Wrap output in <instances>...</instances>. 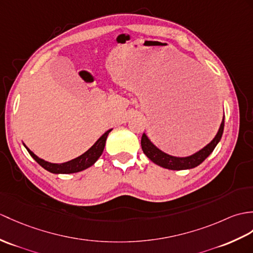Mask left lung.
Here are the masks:
<instances>
[{
	"instance_id": "left-lung-1",
	"label": "left lung",
	"mask_w": 253,
	"mask_h": 253,
	"mask_svg": "<svg viewBox=\"0 0 253 253\" xmlns=\"http://www.w3.org/2000/svg\"><path fill=\"white\" fill-rule=\"evenodd\" d=\"M223 129H224V116H223L220 128L218 132H216L215 137L211 140L206 146H204L203 149L197 151L196 153L185 157L172 156L165 153V152H163L152 142L149 137L145 134V132H143L142 138H141V146H142L143 153L158 166L170 170L192 169L197 167L198 165H201V164L212 153L216 144L220 142V140L222 138Z\"/></svg>"
}]
</instances>
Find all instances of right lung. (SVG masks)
I'll use <instances>...</instances> for the list:
<instances>
[{"label": "right lung", "instance_id": "add662e5", "mask_svg": "<svg viewBox=\"0 0 253 253\" xmlns=\"http://www.w3.org/2000/svg\"><path fill=\"white\" fill-rule=\"evenodd\" d=\"M111 130H112V129H109L108 131H105L102 136L96 141L95 144H93L89 150H87L84 154H82L76 158H73L71 161L61 163V164L46 162L42 160V158H40L39 156L35 155L30 149L27 148V145L25 143H23V145H25V148L29 152V154L34 158V161L37 162L40 166H42L44 169H46L47 171H49L51 173H56V174L75 173V172L82 171V170L89 168L98 161V158L101 156L102 152L104 150L105 141H107L108 134L111 132Z\"/></svg>", "mask_w": 253, "mask_h": 253}]
</instances>
